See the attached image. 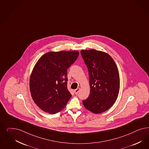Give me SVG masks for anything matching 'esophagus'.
Here are the masks:
<instances>
[{
    "label": "esophagus",
    "mask_w": 149,
    "mask_h": 149,
    "mask_svg": "<svg viewBox=\"0 0 149 149\" xmlns=\"http://www.w3.org/2000/svg\"><path fill=\"white\" fill-rule=\"evenodd\" d=\"M79 91H80V88L78 87L77 89H75V90H74V93H75L76 95H77L78 93L79 92Z\"/></svg>",
    "instance_id": "1"
}]
</instances>
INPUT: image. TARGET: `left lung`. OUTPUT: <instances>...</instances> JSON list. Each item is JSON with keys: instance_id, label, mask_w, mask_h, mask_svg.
<instances>
[{"instance_id": "obj_1", "label": "left lung", "mask_w": 149, "mask_h": 149, "mask_svg": "<svg viewBox=\"0 0 149 149\" xmlns=\"http://www.w3.org/2000/svg\"><path fill=\"white\" fill-rule=\"evenodd\" d=\"M81 54L88 69L90 86V95L82 101L83 104L93 113H102L111 108L118 97V68L112 58L105 52L82 50Z\"/></svg>"}]
</instances>
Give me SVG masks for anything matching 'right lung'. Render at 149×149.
<instances>
[{
  "label": "right lung",
  "instance_id": "add662e5",
  "mask_svg": "<svg viewBox=\"0 0 149 149\" xmlns=\"http://www.w3.org/2000/svg\"><path fill=\"white\" fill-rule=\"evenodd\" d=\"M77 51L48 52L41 56L30 79L31 96L37 106L55 114L67 105L72 97L67 88V70L77 59Z\"/></svg>",
  "mask_w": 149,
  "mask_h": 149
}]
</instances>
